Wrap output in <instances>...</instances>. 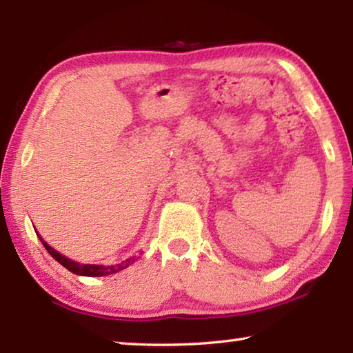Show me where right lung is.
<instances>
[{
	"label": "right lung",
	"instance_id": "1",
	"mask_svg": "<svg viewBox=\"0 0 353 353\" xmlns=\"http://www.w3.org/2000/svg\"><path fill=\"white\" fill-rule=\"evenodd\" d=\"M37 235H39V232H37ZM39 238H40L41 244H43L45 249L48 250V252H50V255L52 256V259H56L59 263H61L62 266L67 268L68 271L77 274V276H88V277L109 276V274H115V272H118V271L124 270V268H128V266L130 265V263H134L137 259H139V256H137V255H135V256H130V259L124 260L123 263H119V265H115V266L82 265V263H77V261L70 260V259H67V256H65V255H62L61 252H57V250L52 249V248L50 246V244H48V243H46V241L43 240V238H41L40 235H39Z\"/></svg>",
	"mask_w": 353,
	"mask_h": 353
}]
</instances>
